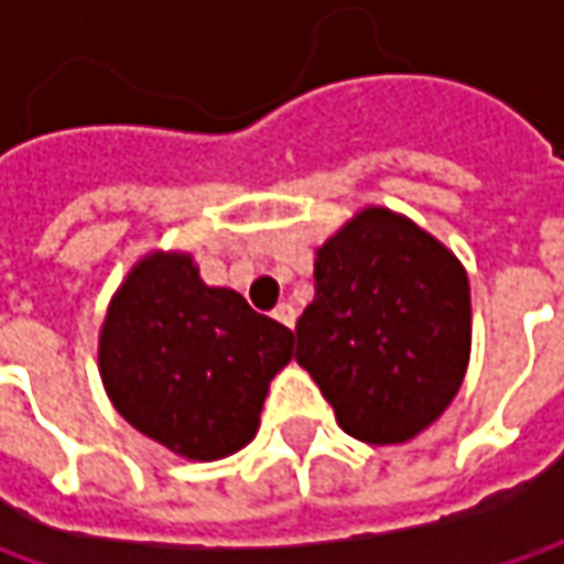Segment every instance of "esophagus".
<instances>
[{
  "label": "esophagus",
  "instance_id": "1",
  "mask_svg": "<svg viewBox=\"0 0 564 564\" xmlns=\"http://www.w3.org/2000/svg\"><path fill=\"white\" fill-rule=\"evenodd\" d=\"M272 316H275V319H279L282 326H289V329L294 326V307H292V304H285V301H282V304H279L275 311H272Z\"/></svg>",
  "mask_w": 564,
  "mask_h": 564
}]
</instances>
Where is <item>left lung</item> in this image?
<instances>
[{
  "mask_svg": "<svg viewBox=\"0 0 564 564\" xmlns=\"http://www.w3.org/2000/svg\"><path fill=\"white\" fill-rule=\"evenodd\" d=\"M297 364L338 426L370 445L414 440L462 389L470 285L462 260L408 216L367 206L316 250Z\"/></svg>",
  "mask_w": 564,
  "mask_h": 564,
  "instance_id": "1",
  "label": "left lung"
}]
</instances>
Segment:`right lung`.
Instances as JSON below:
<instances>
[{
  "instance_id": "add662e5",
  "label": "right lung",
  "mask_w": 564,
  "mask_h": 564,
  "mask_svg": "<svg viewBox=\"0 0 564 564\" xmlns=\"http://www.w3.org/2000/svg\"><path fill=\"white\" fill-rule=\"evenodd\" d=\"M294 333L209 289L191 253L153 250L124 275L99 329V377L124 421L191 462L245 448Z\"/></svg>"
}]
</instances>
